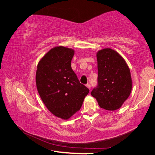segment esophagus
Segmentation results:
<instances>
[{"instance_id":"34e87169","label":"esophagus","mask_w":155,"mask_h":155,"mask_svg":"<svg viewBox=\"0 0 155 155\" xmlns=\"http://www.w3.org/2000/svg\"><path fill=\"white\" fill-rule=\"evenodd\" d=\"M86 87H87L89 89V90H90V89H91V85H90V83H87V85H86Z\"/></svg>"}]
</instances>
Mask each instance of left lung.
<instances>
[{
	"instance_id": "left-lung-1",
	"label": "left lung",
	"mask_w": 155,
	"mask_h": 155,
	"mask_svg": "<svg viewBox=\"0 0 155 155\" xmlns=\"http://www.w3.org/2000/svg\"><path fill=\"white\" fill-rule=\"evenodd\" d=\"M96 57L98 86L91 94L101 108L115 111L122 107L132 90L130 69L124 58L111 48L100 50Z\"/></svg>"
}]
</instances>
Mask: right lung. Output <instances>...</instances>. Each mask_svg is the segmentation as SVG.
<instances>
[{
	"instance_id": "1",
	"label": "right lung",
	"mask_w": 155,
	"mask_h": 155,
	"mask_svg": "<svg viewBox=\"0 0 155 155\" xmlns=\"http://www.w3.org/2000/svg\"><path fill=\"white\" fill-rule=\"evenodd\" d=\"M74 50L59 46L38 64L35 82L41 101L54 116L68 120L79 111L89 89L80 83L71 67Z\"/></svg>"
}]
</instances>
